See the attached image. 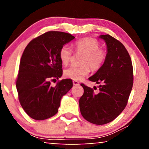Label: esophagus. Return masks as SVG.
I'll use <instances>...</instances> for the list:
<instances>
[{"label": "esophagus", "mask_w": 149, "mask_h": 149, "mask_svg": "<svg viewBox=\"0 0 149 149\" xmlns=\"http://www.w3.org/2000/svg\"><path fill=\"white\" fill-rule=\"evenodd\" d=\"M72 83H73V85H79V81H73Z\"/></svg>", "instance_id": "esophagus-1"}]
</instances>
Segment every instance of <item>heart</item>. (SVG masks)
Returning a JSON list of instances; mask_svg holds the SVG:
<instances>
[{
	"instance_id": "heart-1",
	"label": "heart",
	"mask_w": 149,
	"mask_h": 149,
	"mask_svg": "<svg viewBox=\"0 0 149 149\" xmlns=\"http://www.w3.org/2000/svg\"><path fill=\"white\" fill-rule=\"evenodd\" d=\"M74 48L77 53L83 54L81 66H71L64 70V76L74 81L81 80L93 70H97L103 66L107 58V53L100 49L99 41L93 38H84L74 42ZM72 49L68 45L62 46L59 52V58L63 65L66 66L72 58Z\"/></svg>"
}]
</instances>
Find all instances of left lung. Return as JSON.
Returning a JSON list of instances; mask_svg holds the SVG:
<instances>
[{"label":"left lung","instance_id":"left-lung-1","mask_svg":"<svg viewBox=\"0 0 149 149\" xmlns=\"http://www.w3.org/2000/svg\"><path fill=\"white\" fill-rule=\"evenodd\" d=\"M107 46V58L102 66L89 80L99 85V92L81 83L84 93L79 107L85 119L104 125L117 118L127 105L133 86V66L129 53L121 42L109 34L99 36Z\"/></svg>","mask_w":149,"mask_h":149}]
</instances>
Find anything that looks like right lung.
<instances>
[{
  "mask_svg": "<svg viewBox=\"0 0 149 149\" xmlns=\"http://www.w3.org/2000/svg\"><path fill=\"white\" fill-rule=\"evenodd\" d=\"M69 33L49 31L32 40L24 49L19 63L16 87L20 104L27 115L35 120H45L58 113L62 96L72 87L71 79H52L62 75L59 52L73 40Z\"/></svg>",
  "mask_w": 149,
  "mask_h": 149,
  "instance_id": "1",
  "label": "right lung"
}]
</instances>
